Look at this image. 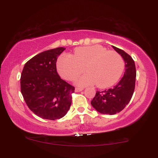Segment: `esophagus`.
Masks as SVG:
<instances>
[{"instance_id":"34e87169","label":"esophagus","mask_w":158,"mask_h":158,"mask_svg":"<svg viewBox=\"0 0 158 158\" xmlns=\"http://www.w3.org/2000/svg\"><path fill=\"white\" fill-rule=\"evenodd\" d=\"M83 90V88H75V92H80Z\"/></svg>"}]
</instances>
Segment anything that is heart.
I'll list each match as a JSON object with an SVG mask.
<instances>
[{"instance_id":"1","label":"heart","mask_w":158,"mask_h":158,"mask_svg":"<svg viewBox=\"0 0 158 158\" xmlns=\"http://www.w3.org/2000/svg\"><path fill=\"white\" fill-rule=\"evenodd\" d=\"M57 68L60 76L67 81H73L85 70L88 73L76 80L77 85L96 83L97 87L105 88L119 80L124 70V61L116 52L107 51L101 45H91L77 47L73 56H61Z\"/></svg>"}]
</instances>
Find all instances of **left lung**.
<instances>
[{
    "label": "left lung",
    "mask_w": 158,
    "mask_h": 158,
    "mask_svg": "<svg viewBox=\"0 0 158 158\" xmlns=\"http://www.w3.org/2000/svg\"><path fill=\"white\" fill-rule=\"evenodd\" d=\"M125 62V72L121 81L114 88L97 91L91 101L92 106L103 114L113 115L124 109L132 97L135 88L136 68L130 55L122 49L112 46Z\"/></svg>",
    "instance_id": "1"
}]
</instances>
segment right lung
<instances>
[{
	"label": "right lung",
	"instance_id": "right-lung-1",
	"mask_svg": "<svg viewBox=\"0 0 158 158\" xmlns=\"http://www.w3.org/2000/svg\"><path fill=\"white\" fill-rule=\"evenodd\" d=\"M65 48L42 52L25 64L21 75V92L31 111L44 119L63 117L72 103L75 88L60 78L56 62Z\"/></svg>",
	"mask_w": 158,
	"mask_h": 158
}]
</instances>
